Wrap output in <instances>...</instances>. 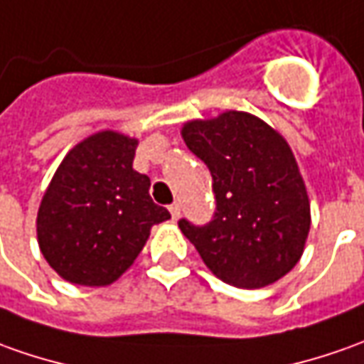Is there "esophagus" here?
Here are the masks:
<instances>
[{
  "instance_id": "1",
  "label": "esophagus",
  "mask_w": 364,
  "mask_h": 364,
  "mask_svg": "<svg viewBox=\"0 0 364 364\" xmlns=\"http://www.w3.org/2000/svg\"><path fill=\"white\" fill-rule=\"evenodd\" d=\"M169 213H171L173 221H177V219H179V215H181V207H179V203H171V205H169Z\"/></svg>"
}]
</instances>
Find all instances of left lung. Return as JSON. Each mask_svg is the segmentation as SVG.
I'll return each mask as SVG.
<instances>
[{"mask_svg":"<svg viewBox=\"0 0 364 364\" xmlns=\"http://www.w3.org/2000/svg\"><path fill=\"white\" fill-rule=\"evenodd\" d=\"M183 139L213 177L215 213L183 235L205 265L239 289H259L287 275L303 255L311 209L287 141L265 121L241 111L191 121Z\"/></svg>","mask_w":364,"mask_h":364,"instance_id":"8db88e82","label":"left lung"}]
</instances>
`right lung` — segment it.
<instances>
[{
    "instance_id": "obj_1",
    "label": "right lung",
    "mask_w": 364,
    "mask_h": 364,
    "mask_svg": "<svg viewBox=\"0 0 364 364\" xmlns=\"http://www.w3.org/2000/svg\"><path fill=\"white\" fill-rule=\"evenodd\" d=\"M137 141L101 131L69 151L37 213L47 263L69 283L103 287L137 259L153 225L171 219L133 169Z\"/></svg>"
}]
</instances>
